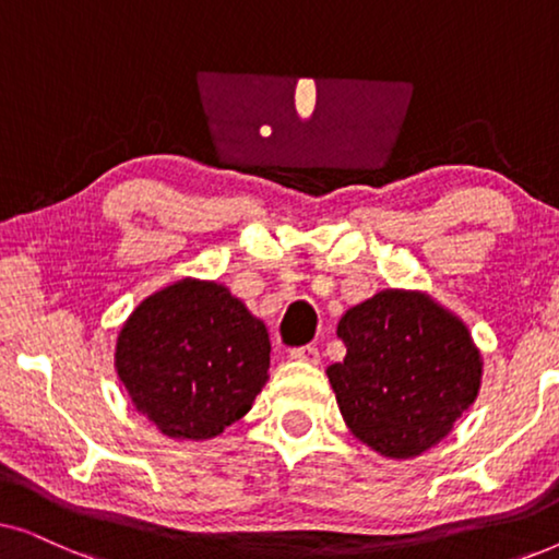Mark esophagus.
I'll list each match as a JSON object with an SVG mask.
<instances>
[{
  "instance_id": "1",
  "label": "esophagus",
  "mask_w": 559,
  "mask_h": 559,
  "mask_svg": "<svg viewBox=\"0 0 559 559\" xmlns=\"http://www.w3.org/2000/svg\"><path fill=\"white\" fill-rule=\"evenodd\" d=\"M289 358H295V361H305V364H318L320 350L316 346H300L289 350Z\"/></svg>"
}]
</instances>
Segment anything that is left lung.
Returning <instances> with one entry per match:
<instances>
[{"label":"left lung","mask_w":559,"mask_h":559,"mask_svg":"<svg viewBox=\"0 0 559 559\" xmlns=\"http://www.w3.org/2000/svg\"><path fill=\"white\" fill-rule=\"evenodd\" d=\"M343 364L328 379L348 430L386 457L438 445L480 386V354L461 318L425 293L381 289L338 323Z\"/></svg>","instance_id":"left-lung-1"}]
</instances>
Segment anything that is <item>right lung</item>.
Returning a JSON list of instances; mask_svg holds the SVG:
<instances>
[{
	"mask_svg": "<svg viewBox=\"0 0 559 559\" xmlns=\"http://www.w3.org/2000/svg\"><path fill=\"white\" fill-rule=\"evenodd\" d=\"M270 333L218 282L180 280L136 305L117 338V373L136 412L175 440H211L266 384Z\"/></svg>",
	"mask_w": 559,
	"mask_h": 559,
	"instance_id": "obj_1",
	"label": "right lung"
}]
</instances>
